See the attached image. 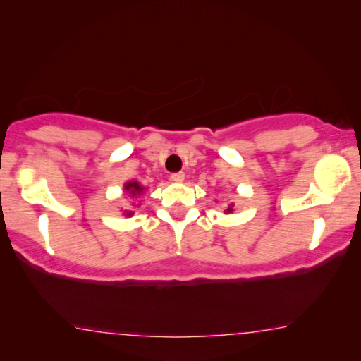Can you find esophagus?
<instances>
[{"label": "esophagus", "instance_id": "esophagus-1", "mask_svg": "<svg viewBox=\"0 0 361 361\" xmlns=\"http://www.w3.org/2000/svg\"><path fill=\"white\" fill-rule=\"evenodd\" d=\"M183 180H185V173L183 171L173 173V175H171V181H175V183H181Z\"/></svg>", "mask_w": 361, "mask_h": 361}]
</instances>
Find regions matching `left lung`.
<instances>
[{"label":"left lung","mask_w":361,"mask_h":361,"mask_svg":"<svg viewBox=\"0 0 361 361\" xmlns=\"http://www.w3.org/2000/svg\"><path fill=\"white\" fill-rule=\"evenodd\" d=\"M233 203H230V205H228V208H227V210H225V212H227V214H230V212H232L233 210Z\"/></svg>","instance_id":"left-lung-1"}]
</instances>
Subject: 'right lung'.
Instances as JSON below:
<instances>
[{"instance_id": "obj_1", "label": "right lung", "mask_w": 361, "mask_h": 361, "mask_svg": "<svg viewBox=\"0 0 361 361\" xmlns=\"http://www.w3.org/2000/svg\"><path fill=\"white\" fill-rule=\"evenodd\" d=\"M124 190H126V192L129 193V197L137 198V197H141L142 192H145V186L139 185L137 181H128V183L124 185ZM124 215H126V216H131V215H133V212H128V210H126V212H124Z\"/></svg>"}]
</instances>
